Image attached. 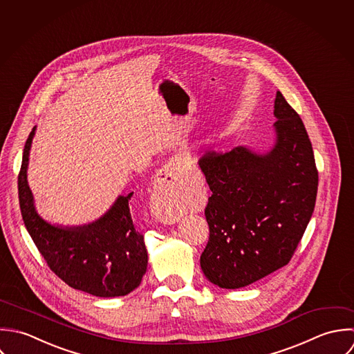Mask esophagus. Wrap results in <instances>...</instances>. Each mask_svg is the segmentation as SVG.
Returning <instances> with one entry per match:
<instances>
[{
  "mask_svg": "<svg viewBox=\"0 0 354 354\" xmlns=\"http://www.w3.org/2000/svg\"><path fill=\"white\" fill-rule=\"evenodd\" d=\"M182 171H183V161L179 157H172L168 161V164L160 169V172L157 174V178H156L154 193H153V196L160 203H162L165 198H168L169 193H172V189L176 186V183L179 182V179L182 176ZM160 220L165 224L175 223V217L168 213H161Z\"/></svg>",
  "mask_w": 354,
  "mask_h": 354,
  "instance_id": "obj_1",
  "label": "esophagus"
}]
</instances>
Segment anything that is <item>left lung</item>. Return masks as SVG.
Here are the masks:
<instances>
[{
  "label": "left lung",
  "mask_w": 354,
  "mask_h": 354,
  "mask_svg": "<svg viewBox=\"0 0 354 354\" xmlns=\"http://www.w3.org/2000/svg\"><path fill=\"white\" fill-rule=\"evenodd\" d=\"M274 108L270 150L236 146L200 160L212 192L200 263L221 288L249 286L288 264L315 209L319 175L305 126L281 91Z\"/></svg>",
  "instance_id": "obj_1"
}]
</instances>
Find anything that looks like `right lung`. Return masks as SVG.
<instances>
[{"label": "right lung", "instance_id": "add662e5", "mask_svg": "<svg viewBox=\"0 0 354 354\" xmlns=\"http://www.w3.org/2000/svg\"><path fill=\"white\" fill-rule=\"evenodd\" d=\"M37 127L30 133L17 178L24 225L50 270L72 288L95 297L127 295L141 284L147 267L143 235L134 227L129 203L134 193L119 196L95 221L56 225L42 218L27 182L28 157Z\"/></svg>", "mask_w": 354, "mask_h": 354}]
</instances>
